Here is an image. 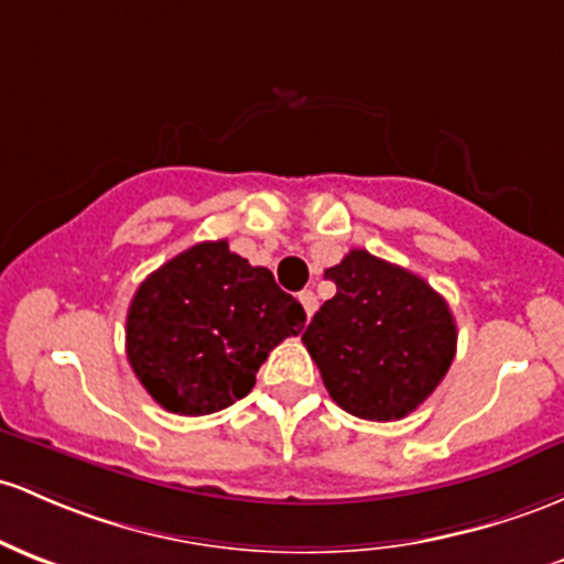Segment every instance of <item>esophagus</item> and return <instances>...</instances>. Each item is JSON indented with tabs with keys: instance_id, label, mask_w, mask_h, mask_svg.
Segmentation results:
<instances>
[{
	"instance_id": "34e87169",
	"label": "esophagus",
	"mask_w": 564,
	"mask_h": 564,
	"mask_svg": "<svg viewBox=\"0 0 564 564\" xmlns=\"http://www.w3.org/2000/svg\"><path fill=\"white\" fill-rule=\"evenodd\" d=\"M300 302H302V307H305L307 318H311V315H313L315 311H318V300H315L313 292H302V294H300Z\"/></svg>"
}]
</instances>
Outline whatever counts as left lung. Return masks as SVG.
Returning <instances> with one entry per match:
<instances>
[{
    "label": "left lung",
    "mask_w": 564,
    "mask_h": 564,
    "mask_svg": "<svg viewBox=\"0 0 564 564\" xmlns=\"http://www.w3.org/2000/svg\"><path fill=\"white\" fill-rule=\"evenodd\" d=\"M337 294L302 334L326 391L364 420H401L447 375L457 329L447 302L423 278L352 249L324 272Z\"/></svg>",
    "instance_id": "obj_1"
}]
</instances>
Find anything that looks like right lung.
I'll list each match as a JSON object with an SVG mask.
<instances>
[{
  "instance_id": "add662e5",
  "label": "right lung",
  "mask_w": 564,
  "mask_h": 564,
  "mask_svg": "<svg viewBox=\"0 0 564 564\" xmlns=\"http://www.w3.org/2000/svg\"><path fill=\"white\" fill-rule=\"evenodd\" d=\"M305 326V311L268 268L208 240L169 259L135 289L126 350L163 410L212 414L243 399L270 350Z\"/></svg>"
}]
</instances>
